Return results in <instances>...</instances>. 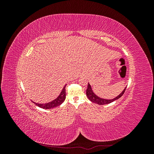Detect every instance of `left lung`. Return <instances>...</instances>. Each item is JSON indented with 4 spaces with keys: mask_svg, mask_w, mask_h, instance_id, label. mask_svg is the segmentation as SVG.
Returning <instances> with one entry per match:
<instances>
[{
    "mask_svg": "<svg viewBox=\"0 0 154 154\" xmlns=\"http://www.w3.org/2000/svg\"><path fill=\"white\" fill-rule=\"evenodd\" d=\"M126 88H127V87L125 88V89L122 91V92L120 93L119 95H118L117 97H116L115 98L112 99V100H106V99L101 98V97L96 96L94 93V92L92 91L91 85L89 83H88V87L86 91V94L88 98L90 100V101H91L92 102H94V103H97L98 105H106V104H109L112 103V102L114 101L115 100H118L119 98V97H122L124 94V92L126 90Z\"/></svg>",
    "mask_w": 154,
    "mask_h": 154,
    "instance_id": "8db88e82",
    "label": "left lung"
}]
</instances>
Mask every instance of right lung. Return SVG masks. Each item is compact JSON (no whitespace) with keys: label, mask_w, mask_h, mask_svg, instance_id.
I'll use <instances>...</instances> for the list:
<instances>
[{"label":"right lung","mask_w":154,"mask_h":154,"mask_svg":"<svg viewBox=\"0 0 154 154\" xmlns=\"http://www.w3.org/2000/svg\"><path fill=\"white\" fill-rule=\"evenodd\" d=\"M66 85H65L63 88V89L60 93V95L56 98L55 100H53L52 101H50L48 103H36L35 102H33L35 104H36L37 106L40 107V108L45 109H51L52 108H54L61 105L63 102L64 101L65 99H66Z\"/></svg>","instance_id":"1"}]
</instances>
